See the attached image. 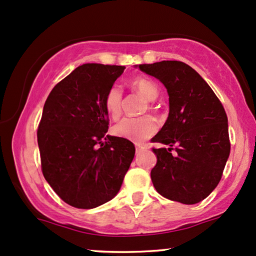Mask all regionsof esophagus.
I'll return each instance as SVG.
<instances>
[{
	"instance_id": "obj_1",
	"label": "esophagus",
	"mask_w": 256,
	"mask_h": 256,
	"mask_svg": "<svg viewBox=\"0 0 256 256\" xmlns=\"http://www.w3.org/2000/svg\"><path fill=\"white\" fill-rule=\"evenodd\" d=\"M134 147H136V152H141L147 148L144 144H141V143H136V144H134Z\"/></svg>"
}]
</instances>
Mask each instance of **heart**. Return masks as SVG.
I'll return each mask as SVG.
<instances>
[{
	"mask_svg": "<svg viewBox=\"0 0 256 256\" xmlns=\"http://www.w3.org/2000/svg\"><path fill=\"white\" fill-rule=\"evenodd\" d=\"M130 85L134 91L141 94L147 100H153L158 97L159 88L153 81L144 78H134ZM104 108L112 119H118L122 110V92L119 86L114 85L106 92L104 97ZM114 134L118 137L128 140L134 143H142L156 131V122L152 116L125 118L114 126Z\"/></svg>",
	"mask_w": 256,
	"mask_h": 256,
	"instance_id": "heart-1",
	"label": "heart"
}]
</instances>
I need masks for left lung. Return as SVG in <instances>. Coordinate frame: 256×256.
<instances>
[{
  "label": "left lung",
  "instance_id": "1",
  "mask_svg": "<svg viewBox=\"0 0 256 256\" xmlns=\"http://www.w3.org/2000/svg\"><path fill=\"white\" fill-rule=\"evenodd\" d=\"M138 68L158 78L169 94V116L152 138L169 146L153 148L154 188L170 200L199 203L218 186L228 159L226 112L206 80L184 62L162 60Z\"/></svg>",
  "mask_w": 256,
  "mask_h": 256
}]
</instances>
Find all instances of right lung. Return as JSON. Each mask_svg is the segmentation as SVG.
I'll list each match as a JSON object with an SVG mask.
<instances>
[{
    "label": "right lung",
    "mask_w": 256,
    "mask_h": 256,
    "mask_svg": "<svg viewBox=\"0 0 256 256\" xmlns=\"http://www.w3.org/2000/svg\"><path fill=\"white\" fill-rule=\"evenodd\" d=\"M125 66L87 63L53 87L38 130L44 178L69 206L113 199L134 156L128 140L108 136L104 97Z\"/></svg>",
    "instance_id": "1"
}]
</instances>
